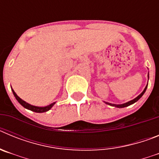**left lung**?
Listing matches in <instances>:
<instances>
[{
  "instance_id": "left-lung-1",
  "label": "left lung",
  "mask_w": 159,
  "mask_h": 159,
  "mask_svg": "<svg viewBox=\"0 0 159 159\" xmlns=\"http://www.w3.org/2000/svg\"><path fill=\"white\" fill-rule=\"evenodd\" d=\"M148 78H149V74H148ZM147 85H148V84H147ZM147 87H146V88H145V89L143 90V92H142V93L140 94V95H139V96L136 97L135 99H133V100L129 101V102H126V103H123V104H111V103H109V102H106V103H107V104L111 105V106L116 107H120V108H122V107H128V106H130V105L133 104V103H134V102H137V101L139 100V99L142 96H143V94H144V93H145L146 90H147Z\"/></svg>"
}]
</instances>
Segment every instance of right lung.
I'll list each match as a JSON object with an SVG mask.
<instances>
[{
	"instance_id": "1",
	"label": "right lung",
	"mask_w": 159,
	"mask_h": 159,
	"mask_svg": "<svg viewBox=\"0 0 159 159\" xmlns=\"http://www.w3.org/2000/svg\"><path fill=\"white\" fill-rule=\"evenodd\" d=\"M12 93H13L14 96L16 97V100L18 101V102L20 103V104L22 105V106L24 107L27 108V109H29V110H31L32 111L34 112H38V113H42V112H46L48 111V110H50L52 107L53 105L55 104V102H53V103H52V104L48 105V106L47 107H36V106H32V105L29 104V103H28V102H26L25 101L22 100L20 98L19 96H18L16 94V92H14L13 89H12Z\"/></svg>"
}]
</instances>
